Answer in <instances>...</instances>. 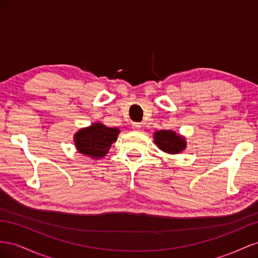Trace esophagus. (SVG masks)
Listing matches in <instances>:
<instances>
[{
	"mask_svg": "<svg viewBox=\"0 0 258 258\" xmlns=\"http://www.w3.org/2000/svg\"><path fill=\"white\" fill-rule=\"evenodd\" d=\"M132 128L135 130V131H139L142 128V124L138 123V122H133V123H132Z\"/></svg>",
	"mask_w": 258,
	"mask_h": 258,
	"instance_id": "obj_1",
	"label": "esophagus"
}]
</instances>
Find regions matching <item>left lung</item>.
<instances>
[{
  "label": "left lung",
  "instance_id": "1",
  "mask_svg": "<svg viewBox=\"0 0 258 258\" xmlns=\"http://www.w3.org/2000/svg\"><path fill=\"white\" fill-rule=\"evenodd\" d=\"M154 143L161 150L167 153L176 154L181 152L186 147L185 139L176 135L173 131H159L154 133Z\"/></svg>",
  "mask_w": 258,
  "mask_h": 258
}]
</instances>
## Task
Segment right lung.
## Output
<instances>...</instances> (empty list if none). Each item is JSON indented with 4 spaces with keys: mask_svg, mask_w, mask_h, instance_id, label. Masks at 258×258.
Returning <instances> with one entry per match:
<instances>
[{
    "mask_svg": "<svg viewBox=\"0 0 258 258\" xmlns=\"http://www.w3.org/2000/svg\"><path fill=\"white\" fill-rule=\"evenodd\" d=\"M119 133L117 128L95 123L90 127L80 130L75 136V143L80 153L98 159L106 156Z\"/></svg>",
    "mask_w": 258,
    "mask_h": 258,
    "instance_id": "1",
    "label": "right lung"
}]
</instances>
